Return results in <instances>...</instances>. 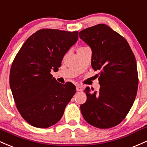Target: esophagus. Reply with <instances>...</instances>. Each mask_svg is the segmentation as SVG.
Instances as JSON below:
<instances>
[{
	"instance_id": "esophagus-1",
	"label": "esophagus",
	"mask_w": 147,
	"mask_h": 147,
	"mask_svg": "<svg viewBox=\"0 0 147 147\" xmlns=\"http://www.w3.org/2000/svg\"><path fill=\"white\" fill-rule=\"evenodd\" d=\"M76 91L80 92L82 91V87L80 85H76Z\"/></svg>"
}]
</instances>
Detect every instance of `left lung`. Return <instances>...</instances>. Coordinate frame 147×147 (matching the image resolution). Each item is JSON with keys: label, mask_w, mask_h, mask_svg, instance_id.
Here are the masks:
<instances>
[{"label": "left lung", "mask_w": 147, "mask_h": 147, "mask_svg": "<svg viewBox=\"0 0 147 147\" xmlns=\"http://www.w3.org/2000/svg\"><path fill=\"white\" fill-rule=\"evenodd\" d=\"M92 51V67L99 71L98 92H84L87 100L80 105L87 123L110 128L124 119L136 99L138 87L136 60L124 37L105 24H98L79 32Z\"/></svg>", "instance_id": "obj_1"}]
</instances>
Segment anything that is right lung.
I'll list each match as a JSON object with an SVG mask.
<instances>
[{"instance_id": "obj_1", "label": "right lung", "mask_w": 147, "mask_h": 147, "mask_svg": "<svg viewBox=\"0 0 147 147\" xmlns=\"http://www.w3.org/2000/svg\"><path fill=\"white\" fill-rule=\"evenodd\" d=\"M78 32L41 29L28 38L16 54L9 85L21 117L31 126L46 128L58 122L76 93L71 82L60 83L51 74L77 42Z\"/></svg>"}]
</instances>
